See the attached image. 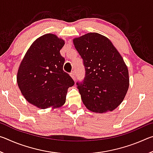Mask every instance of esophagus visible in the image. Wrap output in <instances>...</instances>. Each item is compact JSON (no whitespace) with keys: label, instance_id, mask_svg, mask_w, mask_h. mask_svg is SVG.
<instances>
[{"label":"esophagus","instance_id":"1","mask_svg":"<svg viewBox=\"0 0 153 153\" xmlns=\"http://www.w3.org/2000/svg\"><path fill=\"white\" fill-rule=\"evenodd\" d=\"M70 76L72 77V78H73V79L75 80V79H76V76H75V73L74 71H71L70 73Z\"/></svg>","mask_w":153,"mask_h":153}]
</instances>
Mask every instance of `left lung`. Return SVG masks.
<instances>
[{
    "label": "left lung",
    "instance_id": "8db88e82",
    "mask_svg": "<svg viewBox=\"0 0 153 153\" xmlns=\"http://www.w3.org/2000/svg\"><path fill=\"white\" fill-rule=\"evenodd\" d=\"M83 59L84 79L76 83L82 102L92 112L112 111L123 101L129 88L128 69L110 40L88 33L73 40Z\"/></svg>",
    "mask_w": 153,
    "mask_h": 153
}]
</instances>
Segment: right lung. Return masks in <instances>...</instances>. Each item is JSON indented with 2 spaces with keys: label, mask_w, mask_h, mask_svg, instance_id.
Wrapping results in <instances>:
<instances>
[{
  "label": "right lung",
  "mask_w": 153,
  "mask_h": 153,
  "mask_svg": "<svg viewBox=\"0 0 153 153\" xmlns=\"http://www.w3.org/2000/svg\"><path fill=\"white\" fill-rule=\"evenodd\" d=\"M65 41L47 33L33 42L18 69L17 82L28 102L40 108L61 107L74 81L63 69L60 51Z\"/></svg>",
  "instance_id": "add662e5"
}]
</instances>
